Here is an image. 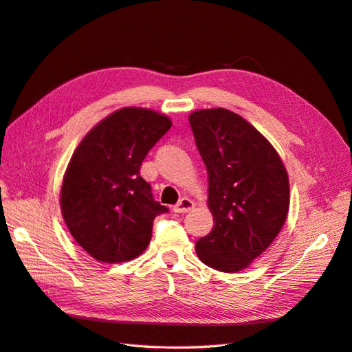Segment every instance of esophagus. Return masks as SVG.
<instances>
[{"label":"esophagus","mask_w":352,"mask_h":352,"mask_svg":"<svg viewBox=\"0 0 352 352\" xmlns=\"http://www.w3.org/2000/svg\"><path fill=\"white\" fill-rule=\"evenodd\" d=\"M195 207V202L192 201V199H189V198H182L180 199L177 204L173 207V210H175V212H188V211H190Z\"/></svg>","instance_id":"esophagus-1"}]
</instances>
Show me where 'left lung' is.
Instances as JSON below:
<instances>
[{
  "label": "left lung",
  "instance_id": "8db88e82",
  "mask_svg": "<svg viewBox=\"0 0 352 352\" xmlns=\"http://www.w3.org/2000/svg\"><path fill=\"white\" fill-rule=\"evenodd\" d=\"M208 175V208L214 226L195 243L198 258L236 273L270 247L289 211V177L273 145L226 109L189 114Z\"/></svg>",
  "mask_w": 352,
  "mask_h": 352
}]
</instances>
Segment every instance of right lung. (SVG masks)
<instances>
[{
	"mask_svg": "<svg viewBox=\"0 0 352 352\" xmlns=\"http://www.w3.org/2000/svg\"><path fill=\"white\" fill-rule=\"evenodd\" d=\"M170 127L164 114L124 107L95 124L74 150L63 177L61 214L95 260L123 263L146 250L154 219L167 207L154 201L140 170Z\"/></svg>",
	"mask_w": 352,
	"mask_h": 352,
	"instance_id": "add662e5",
	"label": "right lung"
}]
</instances>
